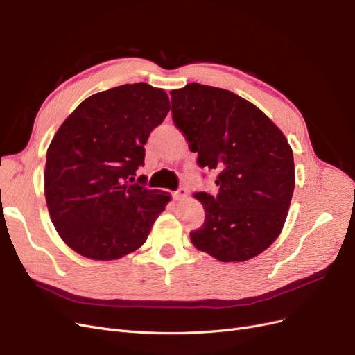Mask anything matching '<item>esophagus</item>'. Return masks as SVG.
<instances>
[{
	"instance_id": "esophagus-1",
	"label": "esophagus",
	"mask_w": 355,
	"mask_h": 355,
	"mask_svg": "<svg viewBox=\"0 0 355 355\" xmlns=\"http://www.w3.org/2000/svg\"><path fill=\"white\" fill-rule=\"evenodd\" d=\"M187 194H188V191L185 188H179L178 191H175L173 198L175 200H184L187 197Z\"/></svg>"
}]
</instances>
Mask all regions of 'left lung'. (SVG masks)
<instances>
[{"label": "left lung", "instance_id": "1", "mask_svg": "<svg viewBox=\"0 0 355 355\" xmlns=\"http://www.w3.org/2000/svg\"><path fill=\"white\" fill-rule=\"evenodd\" d=\"M171 116L197 164L218 170L216 194L197 192L206 216L189 237L222 262L262 253L280 235L295 189L293 153L259 108L198 83L171 90Z\"/></svg>", "mask_w": 355, "mask_h": 355}]
</instances>
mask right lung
I'll list each match as a JSON object with an SVG mask.
<instances>
[{
    "label": "right lung",
    "mask_w": 355,
    "mask_h": 355,
    "mask_svg": "<svg viewBox=\"0 0 355 355\" xmlns=\"http://www.w3.org/2000/svg\"><path fill=\"white\" fill-rule=\"evenodd\" d=\"M170 101L146 83L124 84L83 101L47 149L44 192L53 225L72 250L96 261L135 252L170 201L145 188L149 135L164 121Z\"/></svg>",
    "instance_id": "right-lung-1"
}]
</instances>
